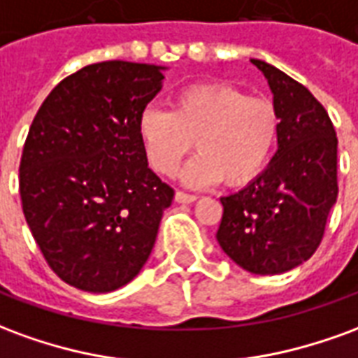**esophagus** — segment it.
<instances>
[{
	"label": "esophagus",
	"instance_id": "esophagus-1",
	"mask_svg": "<svg viewBox=\"0 0 358 358\" xmlns=\"http://www.w3.org/2000/svg\"><path fill=\"white\" fill-rule=\"evenodd\" d=\"M174 199L178 203H194L197 197L192 194H184V192H176V195H174Z\"/></svg>",
	"mask_w": 358,
	"mask_h": 358
}]
</instances>
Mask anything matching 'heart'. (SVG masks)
<instances>
[{
  "label": "heart",
  "instance_id": "obj_1",
  "mask_svg": "<svg viewBox=\"0 0 358 358\" xmlns=\"http://www.w3.org/2000/svg\"><path fill=\"white\" fill-rule=\"evenodd\" d=\"M138 134L159 174H174L195 140L199 153L182 169V182L205 187L224 178L230 186H241L268 163L280 115L266 97L248 95L226 82H199L176 92L171 110H143Z\"/></svg>",
  "mask_w": 358,
  "mask_h": 358
}]
</instances>
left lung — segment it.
<instances>
[{"mask_svg": "<svg viewBox=\"0 0 358 358\" xmlns=\"http://www.w3.org/2000/svg\"><path fill=\"white\" fill-rule=\"evenodd\" d=\"M280 134L278 151L253 182L220 197L217 240L241 268L268 276L303 264L320 245L338 199V138L328 113L303 84L261 59Z\"/></svg>", "mask_w": 358, "mask_h": 358, "instance_id": "obj_1", "label": "left lung"}]
</instances>
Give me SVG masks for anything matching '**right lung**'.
<instances>
[{"label":"right lung","instance_id":"add662e5","mask_svg":"<svg viewBox=\"0 0 358 358\" xmlns=\"http://www.w3.org/2000/svg\"><path fill=\"white\" fill-rule=\"evenodd\" d=\"M164 66L103 61L51 90L19 169L28 228L51 270L82 292H115L140 274L174 189L148 166L138 120Z\"/></svg>","mask_w":358,"mask_h":358}]
</instances>
